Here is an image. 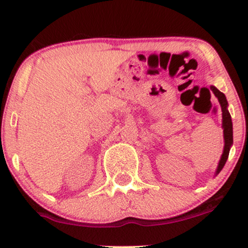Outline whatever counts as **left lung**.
Instances as JSON below:
<instances>
[{
  "mask_svg": "<svg viewBox=\"0 0 248 248\" xmlns=\"http://www.w3.org/2000/svg\"><path fill=\"white\" fill-rule=\"evenodd\" d=\"M210 88H211V91L213 92V94L216 95V98L218 99L219 104H220V107H221V112H223V124H221L223 126L221 127H223V129H224L223 130L224 132V150H223V154H221L220 160H219L217 170H216V172H215V176H217L218 173L221 171V169L224 168L225 163H226L227 157H229V154H230V149H231V147L233 144V126H232L231 115H230L229 109H227L229 104H227L226 96H225L224 93H221L217 87L211 86Z\"/></svg>",
  "mask_w": 248,
  "mask_h": 248,
  "instance_id": "1",
  "label": "left lung"
}]
</instances>
